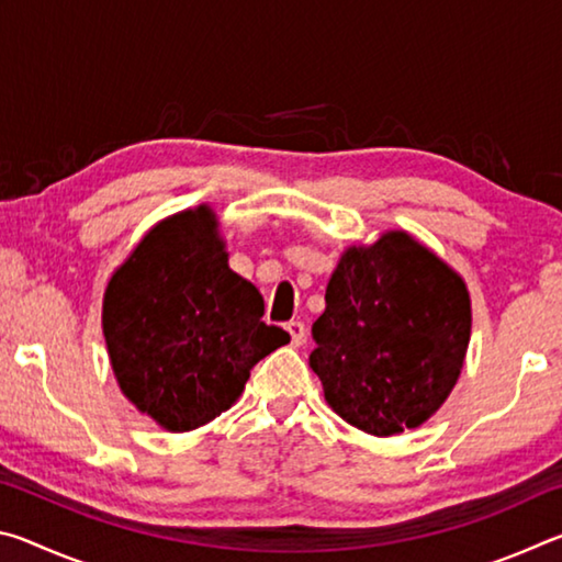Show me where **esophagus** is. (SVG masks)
Instances as JSON below:
<instances>
[{
  "label": "esophagus",
  "instance_id": "34e87169",
  "mask_svg": "<svg viewBox=\"0 0 562 562\" xmlns=\"http://www.w3.org/2000/svg\"><path fill=\"white\" fill-rule=\"evenodd\" d=\"M284 329L290 331V337H292V345H294V347L304 345V337H307V327H304L302 322H288V325H284Z\"/></svg>",
  "mask_w": 562,
  "mask_h": 562
}]
</instances>
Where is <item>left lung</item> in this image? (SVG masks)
<instances>
[{
  "label": "left lung",
  "instance_id": "1",
  "mask_svg": "<svg viewBox=\"0 0 562 562\" xmlns=\"http://www.w3.org/2000/svg\"><path fill=\"white\" fill-rule=\"evenodd\" d=\"M312 327V372L331 412L372 436L418 429L449 398L471 339L459 272L406 231L349 245Z\"/></svg>",
  "mask_w": 562,
  "mask_h": 562
}]
</instances>
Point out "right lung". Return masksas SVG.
<instances>
[{
	"instance_id": "add662e5",
	"label": "right lung",
	"mask_w": 562,
	"mask_h": 562,
	"mask_svg": "<svg viewBox=\"0 0 562 562\" xmlns=\"http://www.w3.org/2000/svg\"><path fill=\"white\" fill-rule=\"evenodd\" d=\"M262 315V294L231 270L221 223L203 203L156 223L113 270L101 327L123 396L183 434L227 412L250 369L288 345Z\"/></svg>"
}]
</instances>
